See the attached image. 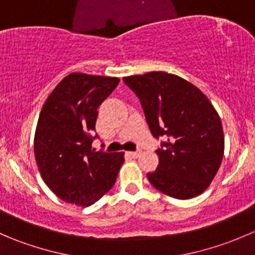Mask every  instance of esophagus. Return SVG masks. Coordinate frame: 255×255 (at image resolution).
<instances>
[{
	"label": "esophagus",
	"instance_id": "esophagus-1",
	"mask_svg": "<svg viewBox=\"0 0 255 255\" xmlns=\"http://www.w3.org/2000/svg\"><path fill=\"white\" fill-rule=\"evenodd\" d=\"M142 154V151L140 150H135V151H128V155H130L132 158H138V156Z\"/></svg>",
	"mask_w": 255,
	"mask_h": 255
}]
</instances>
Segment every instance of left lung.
<instances>
[{"label": "left lung", "instance_id": "left-lung-1", "mask_svg": "<svg viewBox=\"0 0 255 255\" xmlns=\"http://www.w3.org/2000/svg\"><path fill=\"white\" fill-rule=\"evenodd\" d=\"M137 95L151 134L161 142L159 165L148 180L168 196L187 200L202 194L217 174L225 151L218 113L192 84L153 71L123 78Z\"/></svg>", "mask_w": 255, "mask_h": 255}]
</instances>
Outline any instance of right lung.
<instances>
[{"mask_svg":"<svg viewBox=\"0 0 255 255\" xmlns=\"http://www.w3.org/2000/svg\"><path fill=\"white\" fill-rule=\"evenodd\" d=\"M120 79L73 73L53 90L43 106L34 137L38 169L63 201L90 206L115 185L125 158L92 148L99 107Z\"/></svg>","mask_w":255,"mask_h":255,"instance_id":"1","label":"right lung"}]
</instances>
